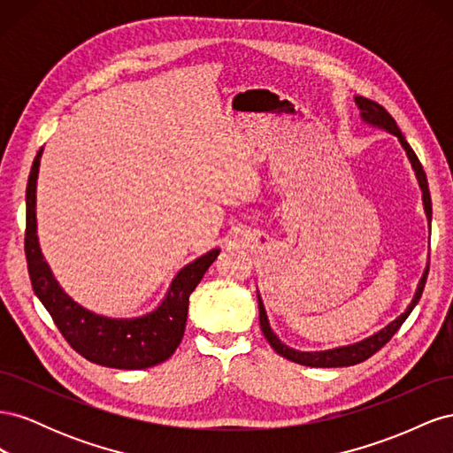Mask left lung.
Instances as JSON below:
<instances>
[{
	"instance_id": "obj_1",
	"label": "left lung",
	"mask_w": 453,
	"mask_h": 453,
	"mask_svg": "<svg viewBox=\"0 0 453 453\" xmlns=\"http://www.w3.org/2000/svg\"><path fill=\"white\" fill-rule=\"evenodd\" d=\"M355 104L359 105L361 119L365 122H368V125H372V127H378L381 130H386V132H389V134H393V135H396V138H399V142L404 147L410 162H412V168L416 172V177H418L419 187H421V193H423L425 213H427V219H429V223H431L433 208H431V195H429L427 175H425L421 162L416 157L412 147H410L408 142L404 140L401 128L396 127L395 119L386 111V107H381L380 104L368 100V98H363V96H357V98H355ZM427 273H429V265H427V268H425L423 276H421V280L418 283V289H416V295L412 298V303H410V306L406 308L404 313H401L399 318H396L395 321H391L386 328H381V331H378L376 334L368 336V338H365L361 342H355V344H349V346H342V348H334V349H325V351H298V349H293L289 346L281 344V340L276 334H273V331L270 328L266 311H265V304H263V298L257 296L258 298V321H260V328H263V334L268 340V344L272 346V349L276 351L278 355H281V357L289 359L293 363L304 365V366H318V368H334V366L357 365V363L366 361L368 357H372V355L376 351H380L383 346H386L388 342L393 338V334L399 331L401 325L406 321V318L410 315V311H412L416 308V304L419 303L425 281H427Z\"/></svg>"
}]
</instances>
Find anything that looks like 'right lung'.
<instances>
[{"label":"right lung","instance_id":"right-lung-1","mask_svg":"<svg viewBox=\"0 0 453 453\" xmlns=\"http://www.w3.org/2000/svg\"><path fill=\"white\" fill-rule=\"evenodd\" d=\"M41 153L43 149L34 158L28 187H26L24 251L34 293L50 313L67 344L90 363L135 370L170 359L185 333L188 296L217 258L219 250L208 251L177 272L162 304L142 318L111 319L85 310L62 291L41 255L35 221V187Z\"/></svg>","mask_w":453,"mask_h":453}]
</instances>
